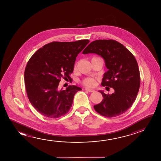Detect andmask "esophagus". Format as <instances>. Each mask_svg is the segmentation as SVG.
<instances>
[{
  "mask_svg": "<svg viewBox=\"0 0 161 161\" xmlns=\"http://www.w3.org/2000/svg\"><path fill=\"white\" fill-rule=\"evenodd\" d=\"M85 90H86V91H87V92H94V90L92 89H89V88H87V87L85 88Z\"/></svg>",
  "mask_w": 161,
  "mask_h": 161,
  "instance_id": "esophagus-1",
  "label": "esophagus"
}]
</instances>
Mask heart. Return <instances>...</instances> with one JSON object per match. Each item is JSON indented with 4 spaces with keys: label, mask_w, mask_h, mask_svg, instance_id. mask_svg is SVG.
Returning a JSON list of instances; mask_svg holds the SVG:
<instances>
[{
    "label": "heart",
    "mask_w": 161,
    "mask_h": 161,
    "mask_svg": "<svg viewBox=\"0 0 161 161\" xmlns=\"http://www.w3.org/2000/svg\"><path fill=\"white\" fill-rule=\"evenodd\" d=\"M77 69V64H75V69ZM95 79L94 78H91V77H88V78H86L83 81H82V84L84 85L85 86H88V87H92L94 86L95 84Z\"/></svg>",
    "instance_id": "b5f03b06"
}]
</instances>
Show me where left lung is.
<instances>
[{
	"label": "left lung",
	"instance_id": "8db88e82",
	"mask_svg": "<svg viewBox=\"0 0 161 161\" xmlns=\"http://www.w3.org/2000/svg\"><path fill=\"white\" fill-rule=\"evenodd\" d=\"M82 53H95L104 59L108 70L104 74L101 84L114 90L111 95L99 91L103 99L94 106L95 111L107 117H114L126 112L136 99L140 85L139 67L134 56L114 40L94 41Z\"/></svg>",
	"mask_w": 161,
	"mask_h": 161
}]
</instances>
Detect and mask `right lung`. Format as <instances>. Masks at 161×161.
<instances>
[{"instance_id": "obj_1", "label": "right lung", "mask_w": 161, "mask_h": 161, "mask_svg": "<svg viewBox=\"0 0 161 161\" xmlns=\"http://www.w3.org/2000/svg\"><path fill=\"white\" fill-rule=\"evenodd\" d=\"M90 42H50L32 55L25 70V84L29 99L40 114L52 119L64 116L71 107L74 95L81 89L70 85L58 89L62 78L71 80L77 56Z\"/></svg>"}]
</instances>
